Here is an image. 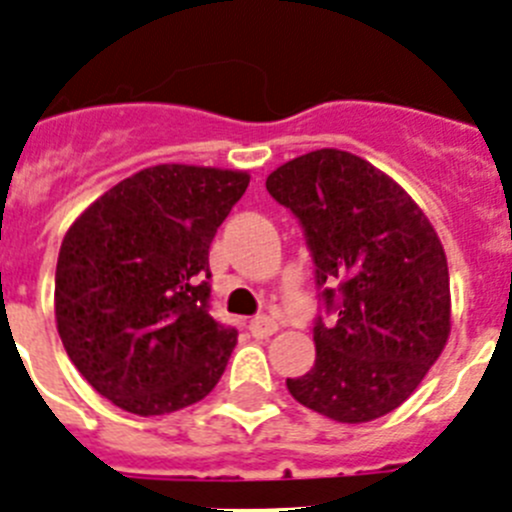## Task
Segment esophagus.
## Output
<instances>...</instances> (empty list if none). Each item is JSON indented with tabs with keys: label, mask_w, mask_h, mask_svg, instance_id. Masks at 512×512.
<instances>
[{
	"label": "esophagus",
	"mask_w": 512,
	"mask_h": 512,
	"mask_svg": "<svg viewBox=\"0 0 512 512\" xmlns=\"http://www.w3.org/2000/svg\"><path fill=\"white\" fill-rule=\"evenodd\" d=\"M278 331V324L273 319H267V316H255L250 321V334L257 336V339H267V336H273Z\"/></svg>",
	"instance_id": "34e87169"
}]
</instances>
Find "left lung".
Returning <instances> with one entry per match:
<instances>
[{
  "instance_id": "8db88e82",
  "label": "left lung",
  "mask_w": 512,
  "mask_h": 512,
  "mask_svg": "<svg viewBox=\"0 0 512 512\" xmlns=\"http://www.w3.org/2000/svg\"><path fill=\"white\" fill-rule=\"evenodd\" d=\"M267 193L296 216L321 308L316 362L290 395L339 423L395 411L449 339L444 247L413 199L344 150H316L273 170Z\"/></svg>"
}]
</instances>
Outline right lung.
Instances as JSON below:
<instances>
[{
	"label": "right lung",
	"instance_id": "obj_1",
	"mask_svg": "<svg viewBox=\"0 0 512 512\" xmlns=\"http://www.w3.org/2000/svg\"><path fill=\"white\" fill-rule=\"evenodd\" d=\"M247 183L239 170L155 165L109 188L63 237L58 334L122 411H181L222 377L237 329L211 316L209 247Z\"/></svg>",
	"mask_w": 512,
	"mask_h": 512
}]
</instances>
